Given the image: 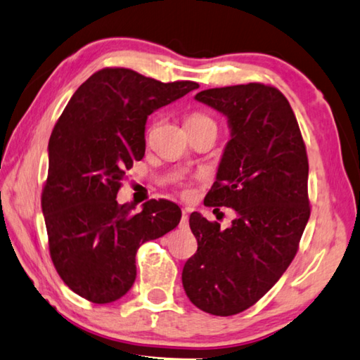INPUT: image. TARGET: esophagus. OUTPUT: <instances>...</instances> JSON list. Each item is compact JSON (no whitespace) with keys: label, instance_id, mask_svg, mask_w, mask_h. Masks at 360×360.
<instances>
[{"label":"esophagus","instance_id":"34e87169","mask_svg":"<svg viewBox=\"0 0 360 360\" xmlns=\"http://www.w3.org/2000/svg\"><path fill=\"white\" fill-rule=\"evenodd\" d=\"M179 228H182V230H187V228H188V215H187L186 211L182 212V217H181V221H179Z\"/></svg>","mask_w":360,"mask_h":360}]
</instances>
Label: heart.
Wrapping results in <instances>:
<instances>
[{"mask_svg": "<svg viewBox=\"0 0 360 360\" xmlns=\"http://www.w3.org/2000/svg\"><path fill=\"white\" fill-rule=\"evenodd\" d=\"M200 124H215L211 117L202 113H192L187 117V126H200Z\"/></svg>", "mask_w": 360, "mask_h": 360, "instance_id": "obj_1", "label": "heart"}]
</instances>
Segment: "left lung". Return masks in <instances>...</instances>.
Returning <instances> with one entry per match:
<instances>
[{
    "mask_svg": "<svg viewBox=\"0 0 360 360\" xmlns=\"http://www.w3.org/2000/svg\"><path fill=\"white\" fill-rule=\"evenodd\" d=\"M226 116V143L207 206L236 212L230 228L201 214L188 224L198 248L182 286L200 310L231 316L264 296L296 257L310 217L309 159L286 97L261 83L205 89L195 96Z\"/></svg>",
    "mask_w": 360,
    "mask_h": 360,
    "instance_id": "left-lung-1",
    "label": "left lung"
}]
</instances>
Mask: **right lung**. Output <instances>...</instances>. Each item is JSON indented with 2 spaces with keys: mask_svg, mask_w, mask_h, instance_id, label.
<instances>
[{
  "mask_svg": "<svg viewBox=\"0 0 360 360\" xmlns=\"http://www.w3.org/2000/svg\"><path fill=\"white\" fill-rule=\"evenodd\" d=\"M198 86L105 68L75 91L55 124L41 202L51 261L78 296L94 304L122 297L135 282L139 247L178 226L174 202L151 200L134 212L116 195L145 155L148 116Z\"/></svg>",
  "mask_w": 360,
  "mask_h": 360,
  "instance_id": "add662e5",
  "label": "right lung"
}]
</instances>
